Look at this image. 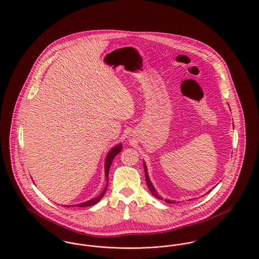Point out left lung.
<instances>
[{
    "instance_id": "8db88e82",
    "label": "left lung",
    "mask_w": 259,
    "mask_h": 259,
    "mask_svg": "<svg viewBox=\"0 0 259 259\" xmlns=\"http://www.w3.org/2000/svg\"><path fill=\"white\" fill-rule=\"evenodd\" d=\"M144 169H145V175H146V182H147V186H148V188H149V190H150V192L152 193V196H154L155 198H158V199H162V198L156 193V191L154 190V188H153V186H152V182L150 181V178H149V175H148V171H147V167H146V164L144 163ZM167 203H173L174 201H171V200H168V199H164Z\"/></svg>"
}]
</instances>
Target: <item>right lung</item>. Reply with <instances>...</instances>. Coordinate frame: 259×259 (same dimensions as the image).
<instances>
[{"instance_id":"1","label":"right lung","mask_w":259,"mask_h":259,"mask_svg":"<svg viewBox=\"0 0 259 259\" xmlns=\"http://www.w3.org/2000/svg\"><path fill=\"white\" fill-rule=\"evenodd\" d=\"M121 145H117L116 147H114L109 153L107 154V158H106V177H107V180H108V171H109V167H110V165H111V162H112V160H113V158L119 153V152H121ZM108 185V184H107ZM107 187H106V189L104 190V192L99 196V197H97V198H93L91 200H89V201H86V202H83V203H80V204H77V206H79V207H85V206H91V205H94V204H96L101 198L104 197V195H105V193H106V191H107ZM76 206V205H75Z\"/></svg>"}]
</instances>
